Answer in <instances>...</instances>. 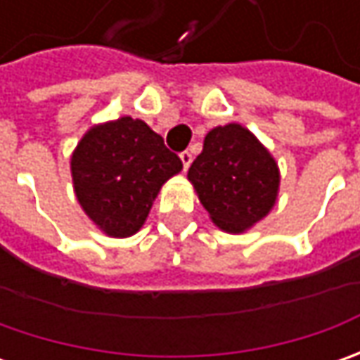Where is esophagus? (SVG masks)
Returning a JSON list of instances; mask_svg holds the SVG:
<instances>
[{"label":"esophagus","mask_w":360,"mask_h":360,"mask_svg":"<svg viewBox=\"0 0 360 360\" xmlns=\"http://www.w3.org/2000/svg\"><path fill=\"white\" fill-rule=\"evenodd\" d=\"M180 160H182V166H184V170H186L188 166H190V164H192V152H182V154H180Z\"/></svg>","instance_id":"esophagus-1"}]
</instances>
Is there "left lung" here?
Masks as SVG:
<instances>
[{
	"label": "left lung",
	"mask_w": 360,
	"mask_h": 360,
	"mask_svg": "<svg viewBox=\"0 0 360 360\" xmlns=\"http://www.w3.org/2000/svg\"><path fill=\"white\" fill-rule=\"evenodd\" d=\"M188 180L216 226L238 234L269 214L276 202L281 174L252 131L229 124L206 134Z\"/></svg>",
	"instance_id": "8db88e82"
}]
</instances>
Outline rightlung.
Segmentation results:
<instances>
[{
	"mask_svg": "<svg viewBox=\"0 0 360 360\" xmlns=\"http://www.w3.org/2000/svg\"><path fill=\"white\" fill-rule=\"evenodd\" d=\"M180 170L182 160L162 136L130 116L94 126L72 154L77 202L114 238L142 229L162 184Z\"/></svg>",
	"mask_w": 360,
	"mask_h": 360,
	"instance_id": "obj_1",
	"label": "right lung"
}]
</instances>
